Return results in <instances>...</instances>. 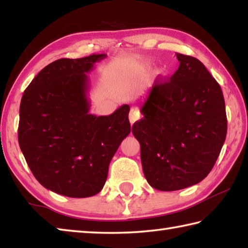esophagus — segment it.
Returning <instances> with one entry per match:
<instances>
[{"label":"esophagus","mask_w":248,"mask_h":248,"mask_svg":"<svg viewBox=\"0 0 248 248\" xmlns=\"http://www.w3.org/2000/svg\"><path fill=\"white\" fill-rule=\"evenodd\" d=\"M141 118V114L140 111L138 110L137 108H131V110L129 112V120H130V124H133L136 121H138Z\"/></svg>","instance_id":"obj_1"}]
</instances>
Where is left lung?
Instances as JSON below:
<instances>
[{"instance_id": "8db88e82", "label": "left lung", "mask_w": 248, "mask_h": 248, "mask_svg": "<svg viewBox=\"0 0 248 248\" xmlns=\"http://www.w3.org/2000/svg\"><path fill=\"white\" fill-rule=\"evenodd\" d=\"M179 66L155 83L132 125L148 183L162 191L190 187L207 177L225 141L223 93L194 57L176 53Z\"/></svg>"}]
</instances>
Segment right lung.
<instances>
[{
	"mask_svg": "<svg viewBox=\"0 0 248 248\" xmlns=\"http://www.w3.org/2000/svg\"><path fill=\"white\" fill-rule=\"evenodd\" d=\"M106 54L59 59L36 75L19 107L18 143L36 179L71 198L103 189L112 156L130 133L129 105L90 114L87 73Z\"/></svg>",
	"mask_w": 248,
	"mask_h": 248,
	"instance_id": "obj_1",
	"label": "right lung"
}]
</instances>
